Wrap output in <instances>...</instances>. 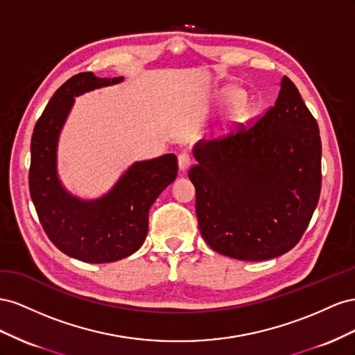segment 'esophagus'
Instances as JSON below:
<instances>
[{
	"label": "esophagus",
	"mask_w": 355,
	"mask_h": 355,
	"mask_svg": "<svg viewBox=\"0 0 355 355\" xmlns=\"http://www.w3.org/2000/svg\"><path fill=\"white\" fill-rule=\"evenodd\" d=\"M191 165V157L187 153H181L178 156V169L181 172H186Z\"/></svg>",
	"instance_id": "esophagus-1"
}]
</instances>
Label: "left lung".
I'll return each instance as SVG.
<instances>
[{"label":"left lung","instance_id":"8db88e82","mask_svg":"<svg viewBox=\"0 0 355 355\" xmlns=\"http://www.w3.org/2000/svg\"><path fill=\"white\" fill-rule=\"evenodd\" d=\"M275 105L235 135L199 141L189 171L207 244L232 259L261 261L300 241L321 191L317 120L282 77Z\"/></svg>","mask_w":355,"mask_h":355}]
</instances>
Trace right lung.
Wrapping results in <instances>:
<instances>
[{
    "instance_id": "obj_1",
    "label": "right lung",
    "mask_w": 355,
    "mask_h": 355,
    "mask_svg": "<svg viewBox=\"0 0 355 355\" xmlns=\"http://www.w3.org/2000/svg\"><path fill=\"white\" fill-rule=\"evenodd\" d=\"M123 82L80 73L60 86L38 119L31 139L29 193L49 239L64 254L86 263L125 259L144 244L148 211L177 178V156L134 162L105 195L82 199L58 174V144L77 96Z\"/></svg>"
}]
</instances>
